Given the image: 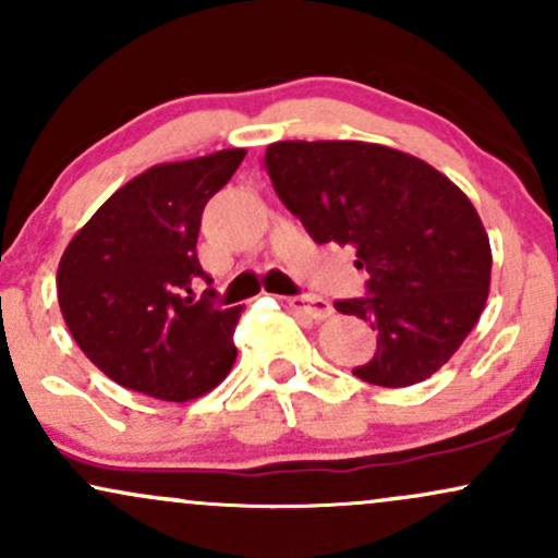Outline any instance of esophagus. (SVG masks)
I'll use <instances>...</instances> for the list:
<instances>
[{"label":"esophagus","mask_w":558,"mask_h":558,"mask_svg":"<svg viewBox=\"0 0 558 558\" xmlns=\"http://www.w3.org/2000/svg\"><path fill=\"white\" fill-rule=\"evenodd\" d=\"M288 306H291L293 312H301V315H306L310 319H317V323L332 315V306L319 296H291L288 299Z\"/></svg>","instance_id":"34e87169"}]
</instances>
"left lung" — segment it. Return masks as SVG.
<instances>
[{
	"instance_id": "8db88e82",
	"label": "left lung",
	"mask_w": 558,
	"mask_h": 558,
	"mask_svg": "<svg viewBox=\"0 0 558 558\" xmlns=\"http://www.w3.org/2000/svg\"><path fill=\"white\" fill-rule=\"evenodd\" d=\"M262 165L306 233L354 246L369 272V296L336 301L377 330L375 356L354 375L407 388L438 373L490 291V241L464 191L425 159L367 141H278Z\"/></svg>"
}]
</instances>
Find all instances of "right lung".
<instances>
[{"instance_id": "right-lung-1", "label": "right lung", "mask_w": 558, "mask_h": 558, "mask_svg": "<svg viewBox=\"0 0 558 558\" xmlns=\"http://www.w3.org/2000/svg\"><path fill=\"white\" fill-rule=\"evenodd\" d=\"M246 149L162 162L120 185L68 243L57 299L75 343L110 380L159 401H191L235 362L241 306L194 301L204 204Z\"/></svg>"}]
</instances>
